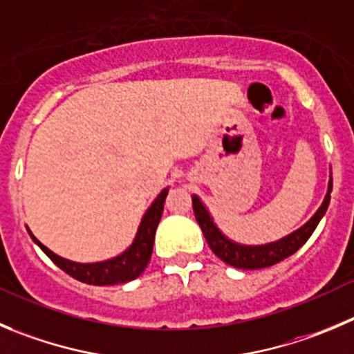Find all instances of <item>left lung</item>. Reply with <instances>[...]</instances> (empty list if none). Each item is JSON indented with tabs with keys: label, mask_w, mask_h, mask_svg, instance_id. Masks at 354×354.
<instances>
[{
	"label": "left lung",
	"mask_w": 354,
	"mask_h": 354,
	"mask_svg": "<svg viewBox=\"0 0 354 354\" xmlns=\"http://www.w3.org/2000/svg\"><path fill=\"white\" fill-rule=\"evenodd\" d=\"M330 194H332V178H330L328 192H326L325 201H323L319 209L316 211L315 216H313L306 225L300 227L299 230H295V232L290 234V236L276 241V243L262 244V246H244V244L232 243V241L227 239V237L218 230V227L213 223L209 213H207L206 207L203 206L199 197H192V206L197 223H199L201 230H203L204 237H206L207 244H209L211 252H213L218 259L223 260V262L229 263V266L236 267V269L253 270L263 269V267H270L274 266V263L281 262V260L293 255L300 246H304L306 241L311 237V234L315 232V229L318 227L323 214L326 213V207H328L330 204Z\"/></svg>",
	"instance_id": "obj_1"
}]
</instances>
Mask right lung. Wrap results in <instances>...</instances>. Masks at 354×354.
<instances>
[{
	"label": "right lung",
	"mask_w": 354,
	"mask_h": 354,
	"mask_svg": "<svg viewBox=\"0 0 354 354\" xmlns=\"http://www.w3.org/2000/svg\"><path fill=\"white\" fill-rule=\"evenodd\" d=\"M167 196V188H164L158 194L157 199L153 201L148 211L145 213L141 225L138 229L136 239L131 244L129 250H125L120 257L106 260V262H97V263H77L69 262V260L62 259V257L55 255L48 250L47 246H43L38 239L31 234L32 241L38 244L43 250V253L59 267L69 274L71 277L78 279L82 283L95 286H104V285H118V283H127L136 279L145 267L148 266L151 257V250H153V241H155V230H157L158 222H160L162 211H164V201Z\"/></svg>",
	"instance_id": "1"
}]
</instances>
